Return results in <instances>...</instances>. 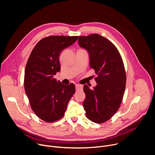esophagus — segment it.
Instances as JSON below:
<instances>
[{
  "label": "esophagus",
  "mask_w": 155,
  "mask_h": 155,
  "mask_svg": "<svg viewBox=\"0 0 155 155\" xmlns=\"http://www.w3.org/2000/svg\"><path fill=\"white\" fill-rule=\"evenodd\" d=\"M75 88H76V90L77 91H79V90H82L83 89V86L80 84H75Z\"/></svg>",
  "instance_id": "34e87169"
}]
</instances>
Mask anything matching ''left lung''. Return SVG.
Listing matches in <instances>:
<instances>
[{
  "instance_id": "8db88e82",
  "label": "left lung",
  "mask_w": 155,
  "mask_h": 155,
  "mask_svg": "<svg viewBox=\"0 0 155 155\" xmlns=\"http://www.w3.org/2000/svg\"><path fill=\"white\" fill-rule=\"evenodd\" d=\"M78 43L89 53L90 68L97 75L93 90L84 85L86 116L94 123H103L115 115L123 100L126 82L123 61L114 44L99 34L80 36Z\"/></svg>"
}]
</instances>
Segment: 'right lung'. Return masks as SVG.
Segmentation results:
<instances>
[{
  "label": "right lung",
  "instance_id": "1",
  "mask_svg": "<svg viewBox=\"0 0 155 155\" xmlns=\"http://www.w3.org/2000/svg\"><path fill=\"white\" fill-rule=\"evenodd\" d=\"M78 38L63 35L43 38L36 44L27 62L24 80L26 94L33 112L45 122L62 118L75 92L74 83L63 84L53 76L61 71V51Z\"/></svg>",
  "mask_w": 155,
  "mask_h": 155
}]
</instances>
